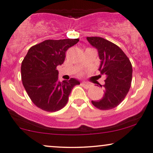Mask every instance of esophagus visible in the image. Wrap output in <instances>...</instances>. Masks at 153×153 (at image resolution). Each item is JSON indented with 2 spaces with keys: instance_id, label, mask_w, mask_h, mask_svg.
Segmentation results:
<instances>
[{
  "instance_id": "1",
  "label": "esophagus",
  "mask_w": 153,
  "mask_h": 153,
  "mask_svg": "<svg viewBox=\"0 0 153 153\" xmlns=\"http://www.w3.org/2000/svg\"><path fill=\"white\" fill-rule=\"evenodd\" d=\"M82 85L85 88H86V89H88L89 88H91V85L90 83H88V82H82Z\"/></svg>"
}]
</instances>
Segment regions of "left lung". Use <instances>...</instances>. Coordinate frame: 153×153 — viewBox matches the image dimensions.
<instances>
[{"label": "left lung", "instance_id": "obj_1", "mask_svg": "<svg viewBox=\"0 0 153 153\" xmlns=\"http://www.w3.org/2000/svg\"><path fill=\"white\" fill-rule=\"evenodd\" d=\"M88 41L98 51L100 74L105 77V94L98 100H92L97 108L113 109L124 100L132 82V68L129 58L117 45L100 37H87Z\"/></svg>", "mask_w": 153, "mask_h": 153}]
</instances>
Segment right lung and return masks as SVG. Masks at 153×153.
<instances>
[{
	"label": "right lung",
	"mask_w": 153,
	"mask_h": 153,
	"mask_svg": "<svg viewBox=\"0 0 153 153\" xmlns=\"http://www.w3.org/2000/svg\"><path fill=\"white\" fill-rule=\"evenodd\" d=\"M76 39L46 40L30 48L21 64L23 85L32 102L40 109L56 112L67 104L73 87L80 84L75 78L58 80L57 66L63 63L67 50Z\"/></svg>",
	"instance_id": "right-lung-1"
}]
</instances>
